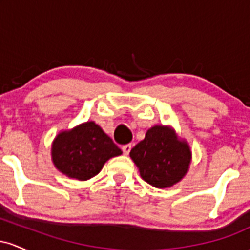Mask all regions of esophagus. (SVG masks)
I'll use <instances>...</instances> for the list:
<instances>
[{
    "mask_svg": "<svg viewBox=\"0 0 250 250\" xmlns=\"http://www.w3.org/2000/svg\"><path fill=\"white\" fill-rule=\"evenodd\" d=\"M130 150H131V145H130V143L122 146V151H123V154H125V155H128L129 153H130Z\"/></svg>",
    "mask_w": 250,
    "mask_h": 250,
    "instance_id": "34e87169",
    "label": "esophagus"
}]
</instances>
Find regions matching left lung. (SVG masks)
<instances>
[{"instance_id":"left-lung-1","label":"left lung","mask_w":250,"mask_h":250,"mask_svg":"<svg viewBox=\"0 0 250 250\" xmlns=\"http://www.w3.org/2000/svg\"><path fill=\"white\" fill-rule=\"evenodd\" d=\"M130 157L146 182L156 188H167L187 173L191 153L174 130L155 125L147 131L145 140L131 149Z\"/></svg>"}]
</instances>
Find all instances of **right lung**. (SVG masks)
<instances>
[{"label": "right lung", "mask_w": 250, "mask_h": 250, "mask_svg": "<svg viewBox=\"0 0 250 250\" xmlns=\"http://www.w3.org/2000/svg\"><path fill=\"white\" fill-rule=\"evenodd\" d=\"M122 151L95 122H87L56 136L51 148L55 167L71 179L89 180L110 157Z\"/></svg>", "instance_id": "add662e5"}]
</instances>
